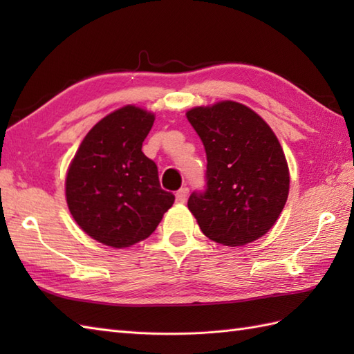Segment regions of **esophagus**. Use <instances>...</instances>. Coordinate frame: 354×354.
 <instances>
[{
  "mask_svg": "<svg viewBox=\"0 0 354 354\" xmlns=\"http://www.w3.org/2000/svg\"><path fill=\"white\" fill-rule=\"evenodd\" d=\"M187 196H189V189H187V187H183L181 190L176 192V202H179V204H184V202L187 201Z\"/></svg>",
  "mask_w": 354,
  "mask_h": 354,
  "instance_id": "esophagus-1",
  "label": "esophagus"
}]
</instances>
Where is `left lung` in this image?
Listing matches in <instances>:
<instances>
[{"instance_id": "obj_1", "label": "left lung", "mask_w": 354, "mask_h": 354, "mask_svg": "<svg viewBox=\"0 0 354 354\" xmlns=\"http://www.w3.org/2000/svg\"><path fill=\"white\" fill-rule=\"evenodd\" d=\"M187 118L204 142L205 190L189 209L204 234L225 246H243L274 227L289 194V169L275 133L242 103L198 106Z\"/></svg>"}]
</instances>
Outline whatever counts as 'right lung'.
Wrapping results in <instances>:
<instances>
[{
  "instance_id": "obj_1",
  "label": "right lung",
  "mask_w": 354,
  "mask_h": 354,
  "mask_svg": "<svg viewBox=\"0 0 354 354\" xmlns=\"http://www.w3.org/2000/svg\"><path fill=\"white\" fill-rule=\"evenodd\" d=\"M153 120L152 112L132 104L111 112L86 133L70 164V213L103 245L127 248L147 239L175 202L141 150Z\"/></svg>"
}]
</instances>
